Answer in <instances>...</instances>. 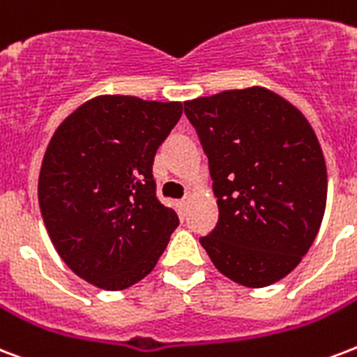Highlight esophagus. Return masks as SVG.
<instances>
[{
	"mask_svg": "<svg viewBox=\"0 0 357 357\" xmlns=\"http://www.w3.org/2000/svg\"><path fill=\"white\" fill-rule=\"evenodd\" d=\"M189 200H190V197L181 198V202H179V206H181V209H187V206H189Z\"/></svg>",
	"mask_w": 357,
	"mask_h": 357,
	"instance_id": "34e87169",
	"label": "esophagus"
}]
</instances>
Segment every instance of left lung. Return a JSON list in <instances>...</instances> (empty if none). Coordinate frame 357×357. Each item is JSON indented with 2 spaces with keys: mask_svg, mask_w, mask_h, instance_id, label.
Instances as JSON below:
<instances>
[{
  "mask_svg": "<svg viewBox=\"0 0 357 357\" xmlns=\"http://www.w3.org/2000/svg\"><path fill=\"white\" fill-rule=\"evenodd\" d=\"M185 114L219 206L217 227L200 243L230 281H281L309 251L326 211L328 170L311 123L260 86L185 100Z\"/></svg>",
  "mask_w": 357,
  "mask_h": 357,
  "instance_id": "obj_1",
  "label": "left lung"
}]
</instances>
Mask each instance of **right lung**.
Here are the masks:
<instances>
[{
  "instance_id": "right-lung-1",
  "label": "right lung",
  "mask_w": 357,
  "mask_h": 357,
  "mask_svg": "<svg viewBox=\"0 0 357 357\" xmlns=\"http://www.w3.org/2000/svg\"><path fill=\"white\" fill-rule=\"evenodd\" d=\"M183 112L178 100L99 95L63 119L45 151L39 206L56 251L102 290L142 281L178 215L155 197L157 149Z\"/></svg>"
}]
</instances>
